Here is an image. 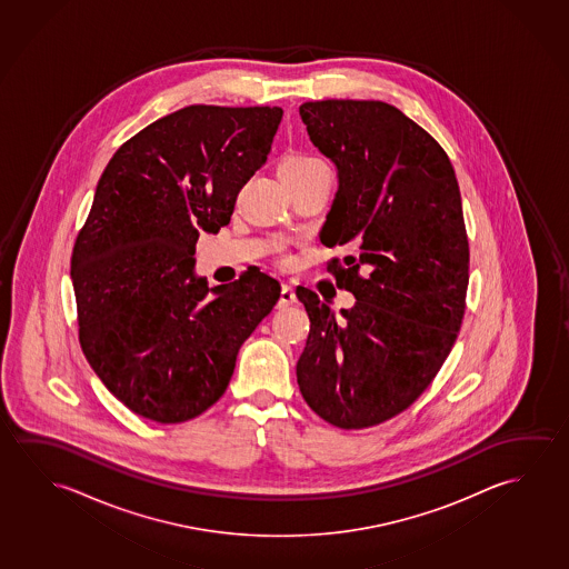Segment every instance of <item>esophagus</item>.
Wrapping results in <instances>:
<instances>
[{"label": "esophagus", "mask_w": 569, "mask_h": 569, "mask_svg": "<svg viewBox=\"0 0 569 569\" xmlns=\"http://www.w3.org/2000/svg\"><path fill=\"white\" fill-rule=\"evenodd\" d=\"M297 302V295L290 284H282L280 289L279 308H287Z\"/></svg>", "instance_id": "34e87169"}]
</instances>
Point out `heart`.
I'll use <instances>...</instances> for the list:
<instances>
[{
  "instance_id": "heart-1",
  "label": "heart",
  "mask_w": 569,
  "mask_h": 569,
  "mask_svg": "<svg viewBox=\"0 0 569 569\" xmlns=\"http://www.w3.org/2000/svg\"><path fill=\"white\" fill-rule=\"evenodd\" d=\"M318 168H326L325 162L310 153H290L280 163V176L284 173H307Z\"/></svg>"
}]
</instances>
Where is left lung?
<instances>
[{
    "label": "left lung",
    "instance_id": "8db88e82",
    "mask_svg": "<svg viewBox=\"0 0 569 569\" xmlns=\"http://www.w3.org/2000/svg\"><path fill=\"white\" fill-rule=\"evenodd\" d=\"M300 118L336 166L320 241L353 247L328 271L356 305L336 315L298 287L310 318L298 388L328 423L363 429L411 406L459 335L469 287L459 183L441 146L391 104L318 100Z\"/></svg>",
    "mask_w": 569,
    "mask_h": 569
}]
</instances>
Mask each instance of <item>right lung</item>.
I'll return each mask as SVG.
<instances>
[{"instance_id":"obj_1","label":"right lung","mask_w":569,"mask_h":569,"mask_svg":"<svg viewBox=\"0 0 569 569\" xmlns=\"http://www.w3.org/2000/svg\"><path fill=\"white\" fill-rule=\"evenodd\" d=\"M280 107L176 110L120 146L72 249L79 342L110 393L156 423H183L226 393L244 340L280 297L247 271L209 289L201 231L229 223L261 170Z\"/></svg>"}]
</instances>
